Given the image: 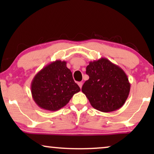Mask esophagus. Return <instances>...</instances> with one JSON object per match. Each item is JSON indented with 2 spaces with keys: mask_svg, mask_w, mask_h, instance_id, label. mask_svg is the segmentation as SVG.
Returning a JSON list of instances; mask_svg holds the SVG:
<instances>
[{
  "mask_svg": "<svg viewBox=\"0 0 154 154\" xmlns=\"http://www.w3.org/2000/svg\"><path fill=\"white\" fill-rule=\"evenodd\" d=\"M78 85H79L80 88H81L82 86H83V83H82V82H79V83H78Z\"/></svg>",
  "mask_w": 154,
  "mask_h": 154,
  "instance_id": "1",
  "label": "esophagus"
}]
</instances>
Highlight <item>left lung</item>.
I'll return each mask as SVG.
<instances>
[{"instance_id":"8db88e82","label":"left lung","mask_w":154,"mask_h":154,"mask_svg":"<svg viewBox=\"0 0 154 154\" xmlns=\"http://www.w3.org/2000/svg\"><path fill=\"white\" fill-rule=\"evenodd\" d=\"M86 73L89 79L81 90L93 108L107 113L123 106L129 95L130 83L121 67L101 58L89 62Z\"/></svg>"}]
</instances>
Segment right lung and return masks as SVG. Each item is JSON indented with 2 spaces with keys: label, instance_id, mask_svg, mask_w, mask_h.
Instances as JSON below:
<instances>
[{
  "label": "right lung",
  "instance_id": "right-lung-1",
  "mask_svg": "<svg viewBox=\"0 0 154 154\" xmlns=\"http://www.w3.org/2000/svg\"><path fill=\"white\" fill-rule=\"evenodd\" d=\"M31 94L40 108L55 111L68 104L81 89L65 61L56 60L41 69L32 80Z\"/></svg>",
  "mask_w": 154,
  "mask_h": 154
}]
</instances>
